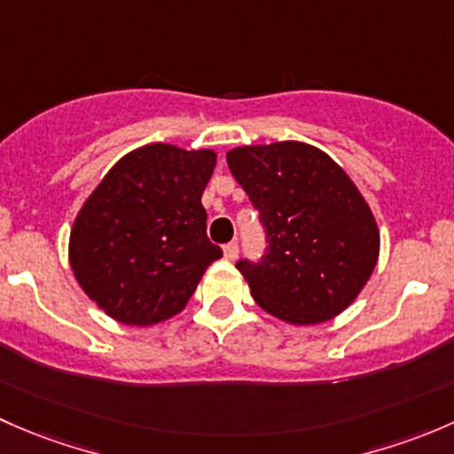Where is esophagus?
Segmentation results:
<instances>
[{"instance_id": "34e87169", "label": "esophagus", "mask_w": 454, "mask_h": 454, "mask_svg": "<svg viewBox=\"0 0 454 454\" xmlns=\"http://www.w3.org/2000/svg\"><path fill=\"white\" fill-rule=\"evenodd\" d=\"M223 254H225L227 260H236L238 258V242H227L223 247Z\"/></svg>"}]
</instances>
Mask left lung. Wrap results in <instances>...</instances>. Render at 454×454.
Wrapping results in <instances>:
<instances>
[{
  "label": "left lung",
  "mask_w": 454,
  "mask_h": 454,
  "mask_svg": "<svg viewBox=\"0 0 454 454\" xmlns=\"http://www.w3.org/2000/svg\"><path fill=\"white\" fill-rule=\"evenodd\" d=\"M227 163L269 245L260 260L236 264L260 308L295 325L345 310L376 266L380 236L343 168L301 142L233 148Z\"/></svg>",
  "instance_id": "1"
}]
</instances>
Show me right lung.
Listing matches in <instances>:
<instances>
[{
	"label": "right lung",
	"instance_id": "right-lung-1",
	"mask_svg": "<svg viewBox=\"0 0 454 454\" xmlns=\"http://www.w3.org/2000/svg\"><path fill=\"white\" fill-rule=\"evenodd\" d=\"M214 166V151L151 144L120 159L85 200L69 236V264L106 315L153 325L184 310L223 255L209 242L200 203Z\"/></svg>",
	"mask_w": 454,
	"mask_h": 454
}]
</instances>
